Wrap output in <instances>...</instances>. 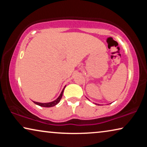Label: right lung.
<instances>
[{
  "label": "right lung",
  "instance_id": "1",
  "mask_svg": "<svg viewBox=\"0 0 147 147\" xmlns=\"http://www.w3.org/2000/svg\"><path fill=\"white\" fill-rule=\"evenodd\" d=\"M64 89H65V88H63V90H62L61 93V94H60V95H59V97H58V98H57V99H56L55 100H54V101H53V102H48V103H40V102H34V103L36 104H37V105H39V106H42V107H47V108H49V107H53V106H55L56 104H57L58 103H59V101H60V100L61 99L62 95H63Z\"/></svg>",
  "mask_w": 147,
  "mask_h": 147
}]
</instances>
